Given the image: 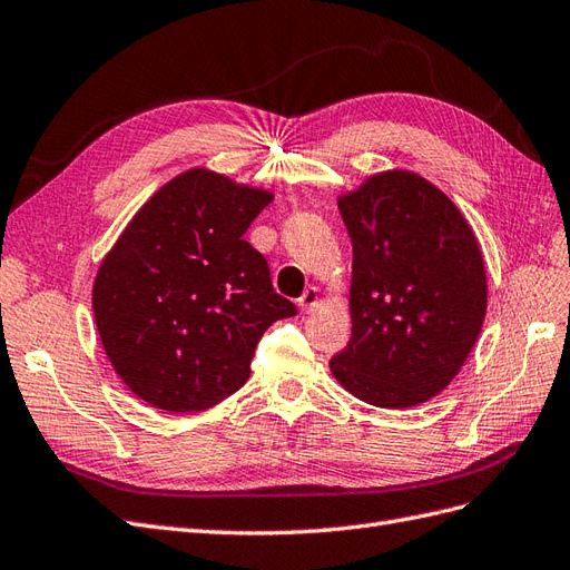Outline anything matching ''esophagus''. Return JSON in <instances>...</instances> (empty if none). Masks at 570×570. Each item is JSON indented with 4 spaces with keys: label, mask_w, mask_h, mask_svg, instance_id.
Here are the masks:
<instances>
[{
    "label": "esophagus",
    "mask_w": 570,
    "mask_h": 570,
    "mask_svg": "<svg viewBox=\"0 0 570 570\" xmlns=\"http://www.w3.org/2000/svg\"><path fill=\"white\" fill-rule=\"evenodd\" d=\"M317 298H320V291L315 286H307L303 291V296L298 298V307H301L303 313H313L315 307H317Z\"/></svg>",
    "instance_id": "esophagus-1"
}]
</instances>
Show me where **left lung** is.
<instances>
[{
  "label": "left lung",
  "instance_id": "1",
  "mask_svg": "<svg viewBox=\"0 0 570 570\" xmlns=\"http://www.w3.org/2000/svg\"><path fill=\"white\" fill-rule=\"evenodd\" d=\"M353 243L351 338L332 375L377 409H413L459 375L487 313L478 238L413 171H382L338 198Z\"/></svg>",
  "mask_w": 570,
  "mask_h": 570
}]
</instances>
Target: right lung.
I'll list each match as a JSON object with an SVG mask.
<instances>
[{
  "label": "right lung",
  "instance_id": "obj_1",
  "mask_svg": "<svg viewBox=\"0 0 570 570\" xmlns=\"http://www.w3.org/2000/svg\"><path fill=\"white\" fill-rule=\"evenodd\" d=\"M272 203L207 169L178 174L105 255L92 313L124 384L155 409L195 413L238 392L257 341L296 305L243 238Z\"/></svg>",
  "mask_w": 570,
  "mask_h": 570
}]
</instances>
